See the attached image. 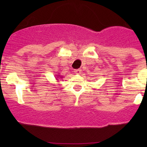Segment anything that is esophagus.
I'll return each instance as SVG.
<instances>
[{"label": "esophagus", "mask_w": 147, "mask_h": 147, "mask_svg": "<svg viewBox=\"0 0 147 147\" xmlns=\"http://www.w3.org/2000/svg\"><path fill=\"white\" fill-rule=\"evenodd\" d=\"M74 73L76 74H80V73H81V69H75Z\"/></svg>", "instance_id": "1"}]
</instances>
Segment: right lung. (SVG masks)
Listing matches in <instances>:
<instances>
[{
	"label": "right lung",
	"instance_id": "obj_1",
	"mask_svg": "<svg viewBox=\"0 0 147 147\" xmlns=\"http://www.w3.org/2000/svg\"><path fill=\"white\" fill-rule=\"evenodd\" d=\"M57 77H56V80H59V79H61V78H62V76H60V75H57ZM58 81H59V80H58Z\"/></svg>",
	"mask_w": 147,
	"mask_h": 147
}]
</instances>
